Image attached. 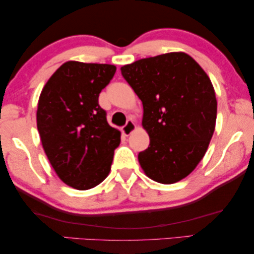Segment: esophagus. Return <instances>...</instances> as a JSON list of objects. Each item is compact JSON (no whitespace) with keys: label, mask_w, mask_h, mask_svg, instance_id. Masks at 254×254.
<instances>
[{"label":"esophagus","mask_w":254,"mask_h":254,"mask_svg":"<svg viewBox=\"0 0 254 254\" xmlns=\"http://www.w3.org/2000/svg\"><path fill=\"white\" fill-rule=\"evenodd\" d=\"M135 128H136V126H135L134 122L130 119H128L126 125H125V126L122 128V131L125 136H128V135H130L132 131H134Z\"/></svg>","instance_id":"obj_1"}]
</instances>
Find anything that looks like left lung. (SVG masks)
Listing matches in <instances>:
<instances>
[{
  "instance_id": "1",
  "label": "left lung",
  "mask_w": 254,
  "mask_h": 254,
  "mask_svg": "<svg viewBox=\"0 0 254 254\" xmlns=\"http://www.w3.org/2000/svg\"><path fill=\"white\" fill-rule=\"evenodd\" d=\"M120 70L143 103L149 145L139 152L140 166L160 184L182 180L201 161L215 130L217 101L208 75L185 53L143 58Z\"/></svg>"
}]
</instances>
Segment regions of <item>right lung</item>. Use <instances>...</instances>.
<instances>
[{
  "instance_id": "right-lung-1",
  "label": "right lung",
  "mask_w": 254,
  "mask_h": 254,
  "mask_svg": "<svg viewBox=\"0 0 254 254\" xmlns=\"http://www.w3.org/2000/svg\"><path fill=\"white\" fill-rule=\"evenodd\" d=\"M115 73L114 65L66 62L41 91V144L57 176L74 189L93 188L110 172L120 131L108 124L99 94Z\"/></svg>"
}]
</instances>
